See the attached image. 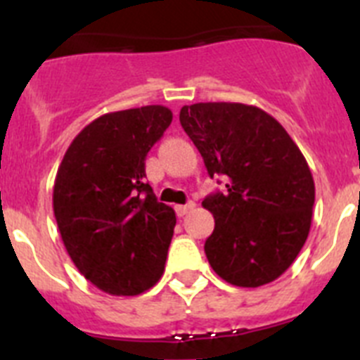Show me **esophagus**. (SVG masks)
<instances>
[{
	"mask_svg": "<svg viewBox=\"0 0 360 360\" xmlns=\"http://www.w3.org/2000/svg\"><path fill=\"white\" fill-rule=\"evenodd\" d=\"M193 209H195V202H189V203H186V205H176V207H174V211H176V214L182 218V216H186L187 212H191Z\"/></svg>",
	"mask_w": 360,
	"mask_h": 360,
	"instance_id": "obj_1",
	"label": "esophagus"
}]
</instances>
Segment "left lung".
Here are the masks:
<instances>
[{"mask_svg":"<svg viewBox=\"0 0 360 360\" xmlns=\"http://www.w3.org/2000/svg\"><path fill=\"white\" fill-rule=\"evenodd\" d=\"M209 176L225 191L203 200L214 216L205 241L212 270L231 285L256 288L294 263L311 225L316 186L287 129L256 106L198 103L180 110Z\"/></svg>","mask_w":360,"mask_h":360,"instance_id":"left-lung-1","label":"left lung"}]
</instances>
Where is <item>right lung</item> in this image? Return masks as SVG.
<instances>
[{"mask_svg":"<svg viewBox=\"0 0 360 360\" xmlns=\"http://www.w3.org/2000/svg\"><path fill=\"white\" fill-rule=\"evenodd\" d=\"M165 106L98 117L66 149L53 214L73 265L111 295H139L164 274L176 216L146 182V157L169 128Z\"/></svg>","mask_w":360,"mask_h":360,"instance_id":"add662e5","label":"right lung"}]
</instances>
